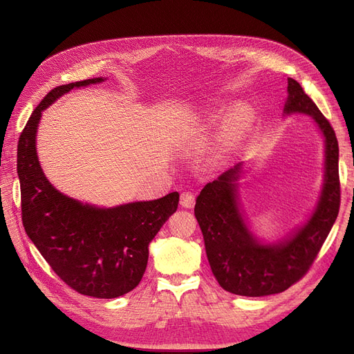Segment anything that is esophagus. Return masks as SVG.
Returning <instances> with one entry per match:
<instances>
[{"instance_id": "esophagus-1", "label": "esophagus", "mask_w": 354, "mask_h": 354, "mask_svg": "<svg viewBox=\"0 0 354 354\" xmlns=\"http://www.w3.org/2000/svg\"><path fill=\"white\" fill-rule=\"evenodd\" d=\"M180 205L183 208H194L195 205V195L192 192H183L180 196Z\"/></svg>"}]
</instances>
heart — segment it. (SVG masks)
Here are the masks:
<instances>
[{
  "mask_svg": "<svg viewBox=\"0 0 354 354\" xmlns=\"http://www.w3.org/2000/svg\"><path fill=\"white\" fill-rule=\"evenodd\" d=\"M221 119L223 121L220 124L218 131L212 142L211 155L214 160H221L236 151L241 143L245 140V137L251 131L254 124L252 112L246 108H242V106L229 111L224 106L212 104L205 108V111H202L195 118V122L190 125L208 128L216 125Z\"/></svg>",
  "mask_w": 354,
  "mask_h": 354,
  "instance_id": "heart-1",
  "label": "heart"
}]
</instances>
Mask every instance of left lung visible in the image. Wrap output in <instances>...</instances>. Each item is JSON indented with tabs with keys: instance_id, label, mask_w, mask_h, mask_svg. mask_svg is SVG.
Listing matches in <instances>:
<instances>
[{
	"instance_id": "8db88e82",
	"label": "left lung",
	"mask_w": 354,
	"mask_h": 354,
	"mask_svg": "<svg viewBox=\"0 0 354 354\" xmlns=\"http://www.w3.org/2000/svg\"><path fill=\"white\" fill-rule=\"evenodd\" d=\"M308 115L324 137V181L303 224L279 239L254 233L241 207L239 162L211 181L196 198L195 217L205 242L211 270L226 291L245 297L279 294L301 279L337 220L339 209L338 142L326 118L295 80L288 78L283 116Z\"/></svg>"
}]
</instances>
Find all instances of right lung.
Returning a JSON list of instances; mask_svg holds the SVG:
<instances>
[{"instance_id": "obj_1", "label": "right lung", "mask_w": 354, "mask_h": 354, "mask_svg": "<svg viewBox=\"0 0 354 354\" xmlns=\"http://www.w3.org/2000/svg\"><path fill=\"white\" fill-rule=\"evenodd\" d=\"M91 78L51 90L29 116L17 145L22 220L29 239L63 282L94 298H116L142 281L149 243L178 207V192L153 201L97 207L62 194L50 183L37 152L42 112Z\"/></svg>"}]
</instances>
